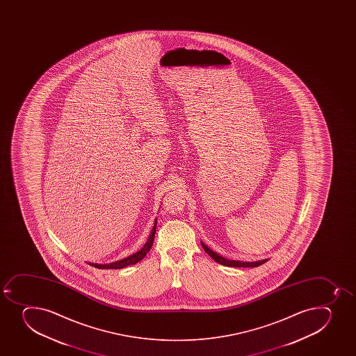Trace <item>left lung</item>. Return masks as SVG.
Masks as SVG:
<instances>
[{"instance_id": "1", "label": "left lung", "mask_w": 356, "mask_h": 356, "mask_svg": "<svg viewBox=\"0 0 356 356\" xmlns=\"http://www.w3.org/2000/svg\"><path fill=\"white\" fill-rule=\"evenodd\" d=\"M202 247H203V250L207 252V253L210 255V257H212L213 260L217 262V264H222V266H227V267H257V266H261V264H264V262H267L268 259L266 260L261 261H254V262H243V261H236V260H227L225 257H220L219 254L216 253L213 250H210L204 243H202Z\"/></svg>"}]
</instances>
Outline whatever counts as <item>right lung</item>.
Segmentation results:
<instances>
[{"label":"right lung","instance_id":"obj_1","mask_svg":"<svg viewBox=\"0 0 356 356\" xmlns=\"http://www.w3.org/2000/svg\"><path fill=\"white\" fill-rule=\"evenodd\" d=\"M155 229H156V219H155L154 226H153L151 234L148 236L147 241L145 243L144 247H143L140 250H138L136 253L130 255V257H125V259H122V260L120 261H116V262H113V264H90L92 267L99 268V269H122V268L127 267V266H131V264H138L139 261L143 260V259L146 257V254H147L148 252H149V250H151L152 245H153V240H154Z\"/></svg>","mask_w":356,"mask_h":356}]
</instances>
